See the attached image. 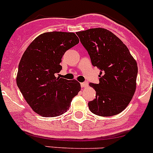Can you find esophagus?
<instances>
[{"mask_svg": "<svg viewBox=\"0 0 153 153\" xmlns=\"http://www.w3.org/2000/svg\"><path fill=\"white\" fill-rule=\"evenodd\" d=\"M88 86V83L87 82H82L81 83V87L82 88H87Z\"/></svg>", "mask_w": 153, "mask_h": 153, "instance_id": "34e87169", "label": "esophagus"}]
</instances>
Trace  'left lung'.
Instances as JSON below:
<instances>
[{
  "mask_svg": "<svg viewBox=\"0 0 153 153\" xmlns=\"http://www.w3.org/2000/svg\"><path fill=\"white\" fill-rule=\"evenodd\" d=\"M87 50L91 63L101 71L100 83H90L96 99L88 102L90 111L100 116L122 112L136 88L138 66L123 42L109 30L90 29L76 33Z\"/></svg>",
  "mask_w": 153,
  "mask_h": 153,
  "instance_id": "1",
  "label": "left lung"
}]
</instances>
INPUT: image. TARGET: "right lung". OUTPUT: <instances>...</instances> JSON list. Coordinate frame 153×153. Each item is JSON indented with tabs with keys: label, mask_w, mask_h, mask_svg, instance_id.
Returning <instances> with one entry per match:
<instances>
[{
	"label": "right lung",
	"mask_w": 153,
	"mask_h": 153,
	"mask_svg": "<svg viewBox=\"0 0 153 153\" xmlns=\"http://www.w3.org/2000/svg\"><path fill=\"white\" fill-rule=\"evenodd\" d=\"M79 42L74 33L45 32L36 37L23 53L18 65L17 85L37 114L45 117L63 114L81 90L76 80L55 76L62 69L64 53Z\"/></svg>",
	"instance_id": "right-lung-1"
}]
</instances>
